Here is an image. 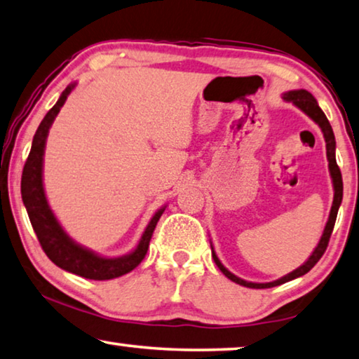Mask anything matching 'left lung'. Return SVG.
<instances>
[{
  "mask_svg": "<svg viewBox=\"0 0 359 359\" xmlns=\"http://www.w3.org/2000/svg\"><path fill=\"white\" fill-rule=\"evenodd\" d=\"M283 100L293 102L294 105L299 108V110H303L306 115L313 119L314 123H318L319 128L322 129V133H324L325 147H327V160H329V171H330V176H332V183H334V202H332L330 215H329V220H327V225L324 228V233H322V236H320V241H319L318 246H316L313 254L309 256L308 261H306L301 267L293 270V272L285 275V277L275 280V282L252 283V282H246V280L236 277V275H233L230 270L223 266V264L220 262V259L217 257L214 248H212V257H214L217 267L222 270V273L225 275V277L230 278L231 282H235L238 285H243V287H248V288H272V287H277V285L287 283V282H290V280L303 277L304 273H308L309 270L319 262L322 254L325 252L327 244H329L330 235H332V230H334L337 214H339V207L341 204V197H344V181H341L340 168H339V165H337V160H335V136H334V131H332L329 119H327V116L324 115V111H322L319 105H318V100H316V98L313 97V93H309L308 90H304V89L290 90L287 93H283ZM210 246H212V244H210Z\"/></svg>",
  "mask_w": 359,
  "mask_h": 359,
  "instance_id": "8db88e82",
  "label": "left lung"
}]
</instances>
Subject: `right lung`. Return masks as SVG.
Returning a JSON list of instances; mask_svg holds the SVG:
<instances>
[{"label":"right lung","instance_id":"add662e5","mask_svg":"<svg viewBox=\"0 0 359 359\" xmlns=\"http://www.w3.org/2000/svg\"><path fill=\"white\" fill-rule=\"evenodd\" d=\"M76 84H69L61 93V97L56 102V105L46 113L41 119L40 126L35 133L32 149L27 157V162L22 170V180H20V194L27 214L32 223L35 235L39 238V243L43 249L46 256L53 264L67 272L79 275V277L90 280H111L121 275L131 272L142 262L149 249L150 238L154 235L157 222L162 217L165 207H162L155 215L150 218L147 228L142 233L141 241L133 252L121 257H102L90 249L82 248L81 244L72 241L66 231L56 220L53 212H51L48 201H46L43 180H41V170H43V154L45 142L51 123L55 121L56 115L60 113V108L65 105L67 95L74 89Z\"/></svg>","mask_w":359,"mask_h":359}]
</instances>
